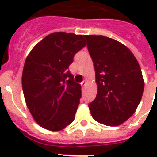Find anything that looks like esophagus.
Instances as JSON below:
<instances>
[{
  "label": "esophagus",
  "instance_id": "34e87169",
  "mask_svg": "<svg viewBox=\"0 0 157 157\" xmlns=\"http://www.w3.org/2000/svg\"><path fill=\"white\" fill-rule=\"evenodd\" d=\"M81 86H82V87H85V86H86V81H83V82H81Z\"/></svg>",
  "mask_w": 157,
  "mask_h": 157
}]
</instances>
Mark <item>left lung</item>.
Listing matches in <instances>:
<instances>
[{
    "label": "left lung",
    "instance_id": "8db88e82",
    "mask_svg": "<svg viewBox=\"0 0 157 157\" xmlns=\"http://www.w3.org/2000/svg\"><path fill=\"white\" fill-rule=\"evenodd\" d=\"M94 62L98 90L89 104L96 121L117 126L129 119L141 101L144 81L136 58L119 41L103 36H85Z\"/></svg>",
    "mask_w": 157,
    "mask_h": 157
}]
</instances>
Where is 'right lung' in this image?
I'll list each match as a JSON object with an SVG mask.
<instances>
[{
  "label": "right lung",
  "mask_w": 157,
  "mask_h": 157,
  "mask_svg": "<svg viewBox=\"0 0 157 157\" xmlns=\"http://www.w3.org/2000/svg\"><path fill=\"white\" fill-rule=\"evenodd\" d=\"M85 36L54 33L34 46L23 67L26 103L38 124L51 131L63 129L75 119L81 86L68 71L74 55L86 46Z\"/></svg>",
  "instance_id": "obj_1"
}]
</instances>
